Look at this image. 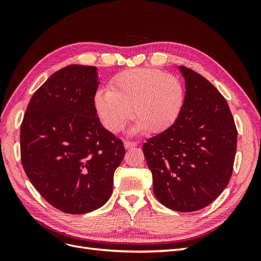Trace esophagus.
Segmentation results:
<instances>
[{
    "label": "esophagus",
    "instance_id": "1",
    "mask_svg": "<svg viewBox=\"0 0 261 261\" xmlns=\"http://www.w3.org/2000/svg\"><path fill=\"white\" fill-rule=\"evenodd\" d=\"M138 145L137 141H130V140H126L124 143V146L126 149H129V148H133V147H136Z\"/></svg>",
    "mask_w": 261,
    "mask_h": 261
}]
</instances>
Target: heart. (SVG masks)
<instances>
[{"label":"heart","instance_id":"1","mask_svg":"<svg viewBox=\"0 0 261 261\" xmlns=\"http://www.w3.org/2000/svg\"><path fill=\"white\" fill-rule=\"evenodd\" d=\"M185 105V87L178 77L156 68H134L117 74L110 88L94 94L100 120L112 133L124 128L130 113L132 132L161 133L179 117Z\"/></svg>","mask_w":261,"mask_h":261}]
</instances>
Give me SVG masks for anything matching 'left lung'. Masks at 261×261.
Returning <instances> with one entry per match:
<instances>
[{"label":"left lung","mask_w":261,"mask_h":261,"mask_svg":"<svg viewBox=\"0 0 261 261\" xmlns=\"http://www.w3.org/2000/svg\"><path fill=\"white\" fill-rule=\"evenodd\" d=\"M185 105L177 121L143 146L153 194L165 207L192 212L207 207L230 181L238 129L224 97L203 76L179 66Z\"/></svg>","instance_id":"left-lung-1"}]
</instances>
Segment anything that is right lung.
Masks as SVG:
<instances>
[{
    "mask_svg": "<svg viewBox=\"0 0 261 261\" xmlns=\"http://www.w3.org/2000/svg\"><path fill=\"white\" fill-rule=\"evenodd\" d=\"M94 66L68 65L31 97L20 126V156L31 184L51 206L81 215L109 200L123 141L101 125L94 108Z\"/></svg>",
    "mask_w": 261,
    "mask_h": 261,
    "instance_id": "add662e5",
    "label": "right lung"
}]
</instances>
